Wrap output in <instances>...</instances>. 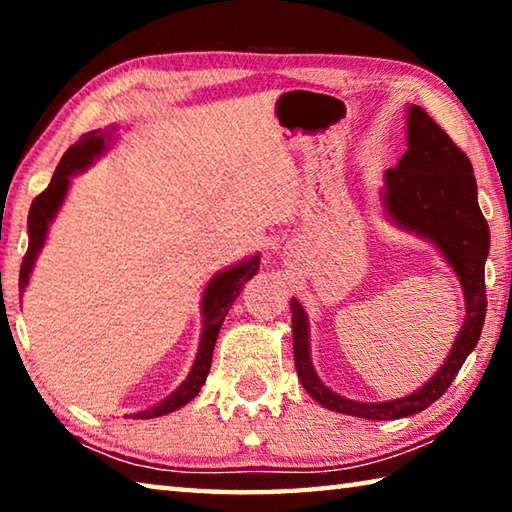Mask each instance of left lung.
Here are the masks:
<instances>
[{"mask_svg":"<svg viewBox=\"0 0 512 512\" xmlns=\"http://www.w3.org/2000/svg\"><path fill=\"white\" fill-rule=\"evenodd\" d=\"M379 201L388 221L436 246L461 282L465 318L452 350L418 391L386 402L348 400L316 375L311 363L307 311L300 300L291 298L293 361L305 391L325 409L366 420H397L420 413L436 402L479 343L488 307L483 271L490 253V228L476 198L470 158L413 103L406 108V151L397 167L384 173Z\"/></svg>","mask_w":512,"mask_h":512,"instance_id":"1","label":"left lung"}]
</instances>
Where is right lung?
<instances>
[{
	"mask_svg": "<svg viewBox=\"0 0 512 512\" xmlns=\"http://www.w3.org/2000/svg\"><path fill=\"white\" fill-rule=\"evenodd\" d=\"M115 135H117V126L110 124L108 128H97V131L83 135L74 146H69L67 153L63 155V160L58 162L49 187L36 198V201L31 203L29 221H27L29 248H27V255H24L22 268H20V291L22 293L29 287L33 266H36L42 248H45L51 223H54L58 210L65 203V196L69 192V185H72V178L76 176V173H81L88 167H92L94 160H99L101 155L110 149L112 142H115ZM257 271H259V253L241 259V262L232 264L228 268H223V271L216 273L212 280L207 282L203 298H201V316H203L201 341H198V352H196L192 370H189L187 379L169 397H164L162 402L151 406V409L133 413L131 415L133 420L158 418V415H167L171 411H178L180 406H185L187 402L194 400L198 391H201V386L205 384L207 372H210L214 343H216V336H219V329L223 325V318L228 316L232 302L237 300L241 287H244L250 277L257 275Z\"/></svg>",
	"mask_w": 512,
	"mask_h": 512,
	"instance_id": "obj_1",
	"label": "right lung"
}]
</instances>
